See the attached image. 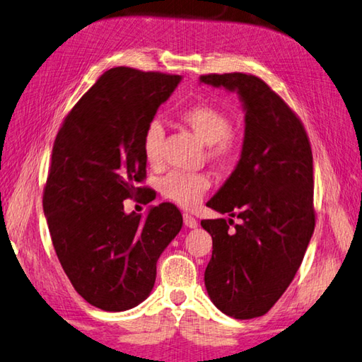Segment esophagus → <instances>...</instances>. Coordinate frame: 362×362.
Returning <instances> with one entry per match:
<instances>
[{"label":"esophagus","instance_id":"obj_1","mask_svg":"<svg viewBox=\"0 0 362 362\" xmlns=\"http://www.w3.org/2000/svg\"><path fill=\"white\" fill-rule=\"evenodd\" d=\"M183 223H185V226L189 229H194L197 226L196 218L193 215H189V214H183Z\"/></svg>","mask_w":362,"mask_h":362}]
</instances>
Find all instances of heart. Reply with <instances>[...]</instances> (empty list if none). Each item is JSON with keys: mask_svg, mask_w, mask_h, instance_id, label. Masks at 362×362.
Here are the masks:
<instances>
[{"mask_svg": "<svg viewBox=\"0 0 362 362\" xmlns=\"http://www.w3.org/2000/svg\"><path fill=\"white\" fill-rule=\"evenodd\" d=\"M180 120L209 146L207 155L219 165L229 163L238 151V138L230 132V117L214 105H193L180 112ZM165 130L157 120L147 125L143 134V153L148 165H158ZM210 188L209 177L201 173L171 171L160 180L163 197L182 207H193Z\"/></svg>", "mask_w": 362, "mask_h": 362, "instance_id": "1", "label": "heart"}]
</instances>
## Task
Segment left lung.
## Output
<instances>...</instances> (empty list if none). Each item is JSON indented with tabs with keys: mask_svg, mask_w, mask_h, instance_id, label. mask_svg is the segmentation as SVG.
Instances as JSON below:
<instances>
[{
	"mask_svg": "<svg viewBox=\"0 0 362 362\" xmlns=\"http://www.w3.org/2000/svg\"><path fill=\"white\" fill-rule=\"evenodd\" d=\"M199 80L237 92L245 110L242 155L207 202L230 218L202 219L201 226L214 240L204 274L210 300L226 315L246 320L281 298L313 237V151L301 120L260 78L233 72ZM233 216L243 221L233 225Z\"/></svg>",
	"mask_w": 362,
	"mask_h": 362,
	"instance_id": "obj_1",
	"label": "left lung"
}]
</instances>
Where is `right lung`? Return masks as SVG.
Instances as JSON below:
<instances>
[{"mask_svg": "<svg viewBox=\"0 0 362 362\" xmlns=\"http://www.w3.org/2000/svg\"><path fill=\"white\" fill-rule=\"evenodd\" d=\"M180 75L106 70L64 119L54 139L44 214L56 256L74 288L92 306L120 313L143 303L157 262L182 229L175 205L146 218L124 201L146 188L143 134Z\"/></svg>", "mask_w": 362, "mask_h": 362, "instance_id": "1", "label": "right lung"}]
</instances>
